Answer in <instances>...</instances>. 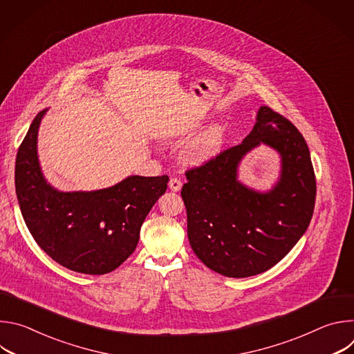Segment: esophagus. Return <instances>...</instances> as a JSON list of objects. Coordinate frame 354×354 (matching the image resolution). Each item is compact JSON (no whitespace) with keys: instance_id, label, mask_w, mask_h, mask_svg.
Returning <instances> with one entry per match:
<instances>
[{"instance_id":"esophagus-1","label":"esophagus","mask_w":354,"mask_h":354,"mask_svg":"<svg viewBox=\"0 0 354 354\" xmlns=\"http://www.w3.org/2000/svg\"><path fill=\"white\" fill-rule=\"evenodd\" d=\"M169 189L174 190V192H179L182 189V180L178 179L176 176H172L169 179Z\"/></svg>"}]
</instances>
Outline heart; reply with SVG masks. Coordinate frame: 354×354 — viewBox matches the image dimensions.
<instances>
[{"label":"heart","mask_w":354,"mask_h":354,"mask_svg":"<svg viewBox=\"0 0 354 354\" xmlns=\"http://www.w3.org/2000/svg\"><path fill=\"white\" fill-rule=\"evenodd\" d=\"M224 142V130L221 127H212L200 134L187 148L186 154L190 161H205L213 157Z\"/></svg>","instance_id":"b5f03b06"}]
</instances>
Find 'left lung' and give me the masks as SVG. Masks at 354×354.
I'll return each instance as SVG.
<instances>
[{
  "mask_svg": "<svg viewBox=\"0 0 354 354\" xmlns=\"http://www.w3.org/2000/svg\"><path fill=\"white\" fill-rule=\"evenodd\" d=\"M261 142L282 156V176L269 194L236 180L241 157ZM182 198L196 257L227 277H249L277 265L313 218L317 180L308 145L297 127L269 106L241 144L186 169Z\"/></svg>",
  "mask_w": 354,
  "mask_h": 354,
  "instance_id": "obj_1",
  "label": "left lung"
}]
</instances>
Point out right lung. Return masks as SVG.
<instances>
[{"instance_id": "obj_1", "label": "right lung", "mask_w": 354, "mask_h": 354, "mask_svg": "<svg viewBox=\"0 0 354 354\" xmlns=\"http://www.w3.org/2000/svg\"><path fill=\"white\" fill-rule=\"evenodd\" d=\"M44 111L33 119L19 145L15 189L25 224L36 243L62 266L105 274L134 252L140 228L168 187V175L129 176L96 192L62 193L46 183L37 161V129Z\"/></svg>"}]
</instances>
